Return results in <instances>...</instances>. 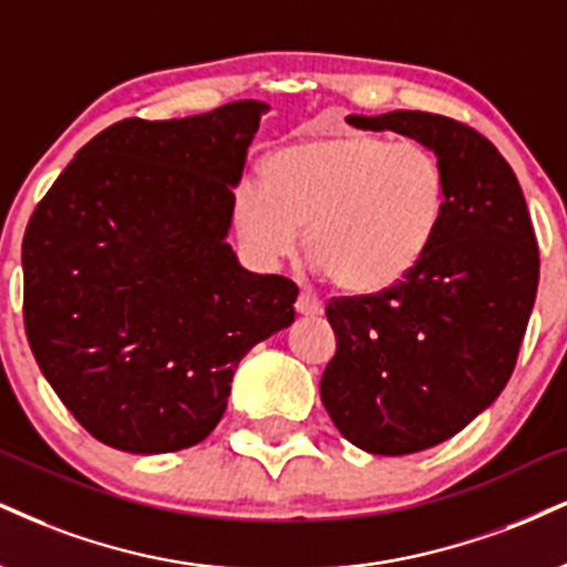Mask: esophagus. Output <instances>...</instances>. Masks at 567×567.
I'll return each instance as SVG.
<instances>
[{"mask_svg":"<svg viewBox=\"0 0 567 567\" xmlns=\"http://www.w3.org/2000/svg\"><path fill=\"white\" fill-rule=\"evenodd\" d=\"M296 311L303 313V317H317V313L324 311V306L317 296H313V292L301 290L296 298Z\"/></svg>","mask_w":567,"mask_h":567,"instance_id":"34e87169","label":"esophagus"}]
</instances>
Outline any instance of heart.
Returning a JSON list of instances; mask_svg holds the SVG:
<instances>
[{
  "label": "heart",
  "mask_w": 567,
  "mask_h": 567,
  "mask_svg": "<svg viewBox=\"0 0 567 567\" xmlns=\"http://www.w3.org/2000/svg\"><path fill=\"white\" fill-rule=\"evenodd\" d=\"M266 189H240L235 221L264 261L298 248L340 290L380 292L422 261L446 210V174L417 140L327 134L279 147Z\"/></svg>",
  "instance_id": "heart-1"
}]
</instances>
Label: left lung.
<instances>
[{
    "mask_svg": "<svg viewBox=\"0 0 567 567\" xmlns=\"http://www.w3.org/2000/svg\"><path fill=\"white\" fill-rule=\"evenodd\" d=\"M439 155L446 210L431 248L393 288L327 303L338 349L319 393L340 433L370 454L401 456L452 439L515 370L538 288V245L509 163L449 115H351Z\"/></svg>",
    "mask_w": 567,
    "mask_h": 567,
    "instance_id": "1",
    "label": "left lung"
}]
</instances>
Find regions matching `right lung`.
<instances>
[{"instance_id": "1", "label": "right lung", "mask_w": 567, "mask_h": 567, "mask_svg": "<svg viewBox=\"0 0 567 567\" xmlns=\"http://www.w3.org/2000/svg\"><path fill=\"white\" fill-rule=\"evenodd\" d=\"M264 107L118 121L31 214L25 336L52 391L105 446L200 443L240 359L296 319V282L245 271L224 243Z\"/></svg>"}]
</instances>
